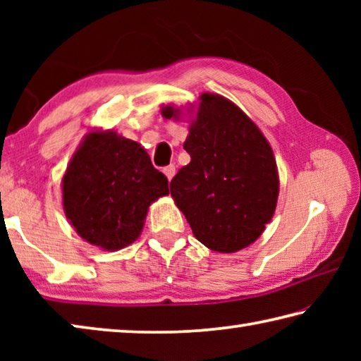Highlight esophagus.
Masks as SVG:
<instances>
[{
  "instance_id": "1",
  "label": "esophagus",
  "mask_w": 361,
  "mask_h": 361,
  "mask_svg": "<svg viewBox=\"0 0 361 361\" xmlns=\"http://www.w3.org/2000/svg\"><path fill=\"white\" fill-rule=\"evenodd\" d=\"M164 173H166V176H167L169 180H172L173 176H175V166H173V164H170V166L164 167Z\"/></svg>"
}]
</instances>
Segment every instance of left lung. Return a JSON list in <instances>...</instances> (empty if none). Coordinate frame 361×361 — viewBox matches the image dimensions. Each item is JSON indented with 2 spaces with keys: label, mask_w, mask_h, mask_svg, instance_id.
<instances>
[{
  "label": "left lung",
  "mask_w": 361,
  "mask_h": 361,
  "mask_svg": "<svg viewBox=\"0 0 361 361\" xmlns=\"http://www.w3.org/2000/svg\"><path fill=\"white\" fill-rule=\"evenodd\" d=\"M162 113L172 118L176 109ZM183 146L191 162L170 181V194L195 239L221 253L248 247L271 221L279 197L267 140L234 103L204 94Z\"/></svg>",
  "instance_id": "1"
}]
</instances>
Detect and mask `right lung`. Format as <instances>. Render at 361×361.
I'll return each instance as SVG.
<instances>
[{"instance_id": "1", "label": "right lung", "mask_w": 361, "mask_h": 361, "mask_svg": "<svg viewBox=\"0 0 361 361\" xmlns=\"http://www.w3.org/2000/svg\"><path fill=\"white\" fill-rule=\"evenodd\" d=\"M169 194V180L142 146L114 132L84 138L63 176V209L92 245L119 250L143 229L148 207Z\"/></svg>"}]
</instances>
